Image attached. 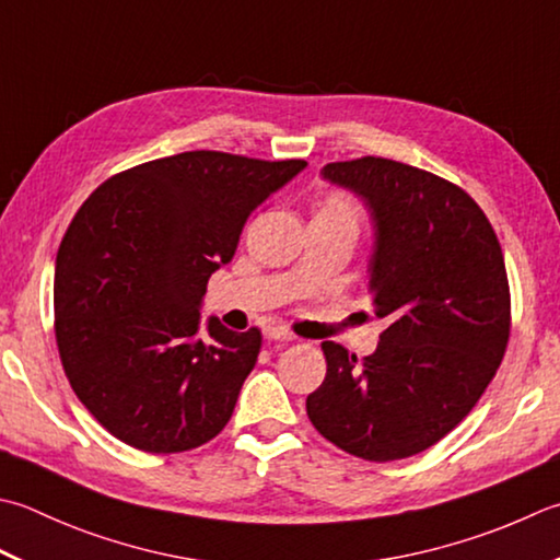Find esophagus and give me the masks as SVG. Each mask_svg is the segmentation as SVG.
Returning <instances> with one entry per match:
<instances>
[{"label": "esophagus", "mask_w": 560, "mask_h": 560, "mask_svg": "<svg viewBox=\"0 0 560 560\" xmlns=\"http://www.w3.org/2000/svg\"><path fill=\"white\" fill-rule=\"evenodd\" d=\"M265 337L269 342H293V335L287 330V327H267Z\"/></svg>", "instance_id": "esophagus-1"}]
</instances>
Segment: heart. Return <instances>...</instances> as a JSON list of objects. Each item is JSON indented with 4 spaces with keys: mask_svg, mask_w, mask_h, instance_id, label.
Returning <instances> with one entry per match:
<instances>
[{
    "mask_svg": "<svg viewBox=\"0 0 560 560\" xmlns=\"http://www.w3.org/2000/svg\"><path fill=\"white\" fill-rule=\"evenodd\" d=\"M313 221L345 228L357 235L361 225L366 223V206L347 191H330L315 203Z\"/></svg>",
    "mask_w": 560,
    "mask_h": 560,
    "instance_id": "heart-1",
    "label": "heart"
}]
</instances>
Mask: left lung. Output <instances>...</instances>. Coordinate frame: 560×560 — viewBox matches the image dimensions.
<instances>
[{"mask_svg": "<svg viewBox=\"0 0 560 560\" xmlns=\"http://www.w3.org/2000/svg\"><path fill=\"white\" fill-rule=\"evenodd\" d=\"M323 174L371 208L369 293L388 327L364 359L323 342L327 374L305 410L342 452L398 462L452 432L495 376L512 327L505 257L483 208L454 182L371 155Z\"/></svg>", "mask_w": 560, "mask_h": 560, "instance_id": "obj_1", "label": "left lung"}]
</instances>
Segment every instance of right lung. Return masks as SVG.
Listing matches in <instances>:
<instances>
[{"instance_id":"obj_1","label":"right lung","mask_w":560,"mask_h":560,"mask_svg":"<svg viewBox=\"0 0 560 560\" xmlns=\"http://www.w3.org/2000/svg\"><path fill=\"white\" fill-rule=\"evenodd\" d=\"M303 167L179 152L114 174L74 213L55 259V342L74 396L116 440L179 454L221 434L261 332L218 317L201 332L206 283Z\"/></svg>"}]
</instances>
